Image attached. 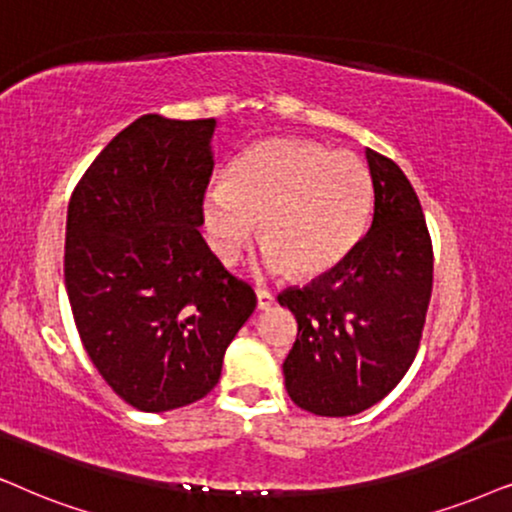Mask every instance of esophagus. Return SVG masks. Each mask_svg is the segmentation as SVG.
Wrapping results in <instances>:
<instances>
[{
  "mask_svg": "<svg viewBox=\"0 0 512 512\" xmlns=\"http://www.w3.org/2000/svg\"><path fill=\"white\" fill-rule=\"evenodd\" d=\"M271 304H274V295L269 293V290H264V288H260L257 290V309H269Z\"/></svg>",
  "mask_w": 512,
  "mask_h": 512,
  "instance_id": "esophagus-1",
  "label": "esophagus"
}]
</instances>
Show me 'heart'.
I'll use <instances>...</instances> for the list:
<instances>
[{"label": "heart", "instance_id": "obj_1", "mask_svg": "<svg viewBox=\"0 0 512 512\" xmlns=\"http://www.w3.org/2000/svg\"><path fill=\"white\" fill-rule=\"evenodd\" d=\"M373 184L357 155L307 139H267L238 155L226 181L203 196L212 248L234 264L260 222L264 267L314 276L331 269L364 236Z\"/></svg>", "mask_w": 512, "mask_h": 512}]
</instances>
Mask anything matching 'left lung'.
Masks as SVG:
<instances>
[{"instance_id":"1","label":"left lung","mask_w":512,"mask_h":512,"mask_svg":"<svg viewBox=\"0 0 512 512\" xmlns=\"http://www.w3.org/2000/svg\"><path fill=\"white\" fill-rule=\"evenodd\" d=\"M373 222L342 260L278 304L297 319L286 390L316 416H354L387 397L416 359L432 293V243L411 181L366 148Z\"/></svg>"}]
</instances>
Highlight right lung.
Instances as JSON below:
<instances>
[{
  "instance_id": "obj_1",
  "label": "right lung",
  "mask_w": 512,
  "mask_h": 512,
  "mask_svg": "<svg viewBox=\"0 0 512 512\" xmlns=\"http://www.w3.org/2000/svg\"><path fill=\"white\" fill-rule=\"evenodd\" d=\"M217 120L141 115L68 205L66 290L89 359L146 413L203 399L257 297L200 236Z\"/></svg>"
}]
</instances>
